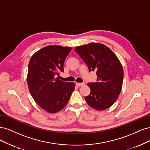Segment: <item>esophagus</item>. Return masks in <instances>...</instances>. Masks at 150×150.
Masks as SVG:
<instances>
[{
    "instance_id": "obj_1",
    "label": "esophagus",
    "mask_w": 150,
    "mask_h": 150,
    "mask_svg": "<svg viewBox=\"0 0 150 150\" xmlns=\"http://www.w3.org/2000/svg\"><path fill=\"white\" fill-rule=\"evenodd\" d=\"M76 85L77 86H81L85 85V84L84 83H76Z\"/></svg>"
}]
</instances>
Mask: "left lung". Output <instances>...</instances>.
<instances>
[{"instance_id":"obj_1","label":"left lung","mask_w":150,"mask_h":150,"mask_svg":"<svg viewBox=\"0 0 150 150\" xmlns=\"http://www.w3.org/2000/svg\"><path fill=\"white\" fill-rule=\"evenodd\" d=\"M88 66L90 71L96 72V82L88 83L90 93L85 99L96 110H104L112 106L122 88L123 70L114 53L100 43H90L75 48Z\"/></svg>"}]
</instances>
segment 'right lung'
Here are the masks:
<instances>
[{
    "label": "right lung",
    "instance_id": "add662e5",
    "mask_svg": "<svg viewBox=\"0 0 150 150\" xmlns=\"http://www.w3.org/2000/svg\"><path fill=\"white\" fill-rule=\"evenodd\" d=\"M72 48L49 45L36 52L30 60L27 81L35 102L46 112L54 113L67 105L73 92L74 82L59 79L64 64Z\"/></svg>",
    "mask_w": 150,
    "mask_h": 150
}]
</instances>
